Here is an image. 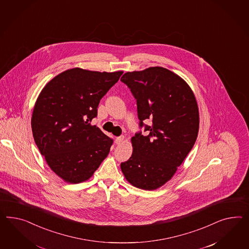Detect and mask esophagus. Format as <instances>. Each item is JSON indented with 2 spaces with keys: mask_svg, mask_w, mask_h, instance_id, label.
<instances>
[{
  "mask_svg": "<svg viewBox=\"0 0 249 249\" xmlns=\"http://www.w3.org/2000/svg\"><path fill=\"white\" fill-rule=\"evenodd\" d=\"M124 137L123 136H121V137H118V138H116V143L117 144H121L122 142H123V141H124Z\"/></svg>",
  "mask_w": 249,
  "mask_h": 249,
  "instance_id": "1",
  "label": "esophagus"
}]
</instances>
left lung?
<instances>
[{
  "label": "left lung",
  "instance_id": "1",
  "mask_svg": "<svg viewBox=\"0 0 249 249\" xmlns=\"http://www.w3.org/2000/svg\"><path fill=\"white\" fill-rule=\"evenodd\" d=\"M121 81L137 100L138 115L148 136L131 138L133 152L121 163L130 185L155 190L172 178L195 144L199 128V112L195 94L180 76L163 67L128 71Z\"/></svg>",
  "mask_w": 249,
  "mask_h": 249
}]
</instances>
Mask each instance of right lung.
<instances>
[{
	"label": "right lung",
	"mask_w": 249,
	"mask_h": 249,
	"mask_svg": "<svg viewBox=\"0 0 249 249\" xmlns=\"http://www.w3.org/2000/svg\"><path fill=\"white\" fill-rule=\"evenodd\" d=\"M122 73L70 69L49 81L38 96L31 122L34 142L64 181H87L107 158L113 142L90 121Z\"/></svg>",
	"instance_id": "right-lung-1"
}]
</instances>
